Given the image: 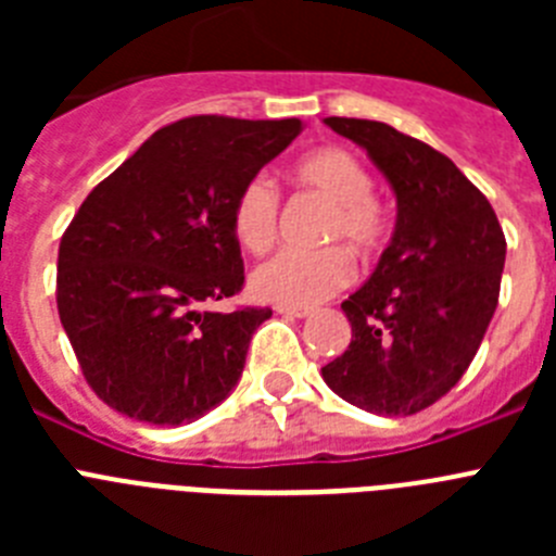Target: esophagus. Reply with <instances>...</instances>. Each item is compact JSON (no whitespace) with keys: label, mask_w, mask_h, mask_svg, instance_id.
<instances>
[{"label":"esophagus","mask_w":556,"mask_h":556,"mask_svg":"<svg viewBox=\"0 0 556 556\" xmlns=\"http://www.w3.org/2000/svg\"><path fill=\"white\" fill-rule=\"evenodd\" d=\"M275 312L287 314V317H308V314H312V308L308 306H275Z\"/></svg>","instance_id":"obj_1"}]
</instances>
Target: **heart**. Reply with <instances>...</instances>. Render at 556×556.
Masks as SVG:
<instances>
[{
	"label": "heart",
	"instance_id": "b5f03b06",
	"mask_svg": "<svg viewBox=\"0 0 556 556\" xmlns=\"http://www.w3.org/2000/svg\"><path fill=\"white\" fill-rule=\"evenodd\" d=\"M292 180L320 194L331 211L323 219V242H345L356 255H370L387 236L384 208L372 198V175L351 150L320 147L292 164ZM281 194L267 175H253L236 191L230 230L239 248L264 253L278 233ZM353 281L351 253L339 244L317 250H281L250 275L258 301L278 306H314Z\"/></svg>",
	"mask_w": 556,
	"mask_h": 556
}]
</instances>
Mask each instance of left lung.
<instances>
[{
	"label": "left lung",
	"instance_id": "8db88e82",
	"mask_svg": "<svg viewBox=\"0 0 556 556\" xmlns=\"http://www.w3.org/2000/svg\"><path fill=\"white\" fill-rule=\"evenodd\" d=\"M326 125L384 172L397 219L378 267L342 303L351 345L323 378L358 409L415 415L473 362L498 306L507 239L493 205L448 155L384 122L328 116Z\"/></svg>",
	"mask_w": 556,
	"mask_h": 556
}]
</instances>
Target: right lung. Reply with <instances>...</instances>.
Returning <instances> with one entry per match:
<instances>
[{
  "mask_svg": "<svg viewBox=\"0 0 556 556\" xmlns=\"http://www.w3.org/2000/svg\"><path fill=\"white\" fill-rule=\"evenodd\" d=\"M301 130V119L172 122L83 200L58 250V314L111 409L180 426L233 390L273 308H208L244 287L230 208Z\"/></svg>",
  "mask_w": 556,
  "mask_h": 556,
  "instance_id": "1",
  "label": "right lung"
}]
</instances>
